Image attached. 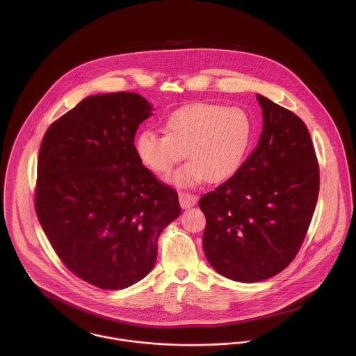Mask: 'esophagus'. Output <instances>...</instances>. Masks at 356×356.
Returning a JSON list of instances; mask_svg holds the SVG:
<instances>
[{
  "label": "esophagus",
  "mask_w": 356,
  "mask_h": 356,
  "mask_svg": "<svg viewBox=\"0 0 356 356\" xmlns=\"http://www.w3.org/2000/svg\"><path fill=\"white\" fill-rule=\"evenodd\" d=\"M197 203V196L189 192H179V204L182 208H189Z\"/></svg>",
  "instance_id": "34e87169"
}]
</instances>
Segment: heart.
I'll return each instance as SVG.
<instances>
[{"label":"heart","mask_w":356,"mask_h":356,"mask_svg":"<svg viewBox=\"0 0 356 356\" xmlns=\"http://www.w3.org/2000/svg\"><path fill=\"white\" fill-rule=\"evenodd\" d=\"M164 133H140L137 156L154 174L165 177L188 154L191 161L171 181L195 186L205 179L223 182L238 171L252 141L254 122L240 106L197 102L171 112Z\"/></svg>","instance_id":"obj_1"}]
</instances>
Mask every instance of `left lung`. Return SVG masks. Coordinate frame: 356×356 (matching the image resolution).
Here are the masks:
<instances>
[{
  "instance_id": "obj_1",
  "label": "left lung",
  "mask_w": 356,
  "mask_h": 356,
  "mask_svg": "<svg viewBox=\"0 0 356 356\" xmlns=\"http://www.w3.org/2000/svg\"><path fill=\"white\" fill-rule=\"evenodd\" d=\"M263 131L238 171L199 207L204 254L237 282L267 280L299 252L319 193V165L305 122L257 95Z\"/></svg>"
}]
</instances>
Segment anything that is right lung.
Instances as JSON below:
<instances>
[{"label":"right lung","mask_w":356,"mask_h":356,"mask_svg":"<svg viewBox=\"0 0 356 356\" xmlns=\"http://www.w3.org/2000/svg\"><path fill=\"white\" fill-rule=\"evenodd\" d=\"M151 111L130 92L86 97L51 123L40 148L38 220L64 266L102 289L149 274L160 233L181 213L178 193L136 152Z\"/></svg>","instance_id":"1"}]
</instances>
